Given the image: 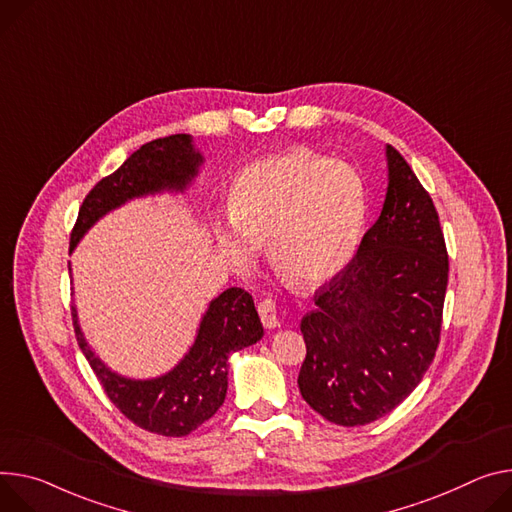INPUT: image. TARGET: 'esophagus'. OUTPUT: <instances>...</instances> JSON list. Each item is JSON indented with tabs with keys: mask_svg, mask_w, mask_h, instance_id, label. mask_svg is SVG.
<instances>
[{
	"mask_svg": "<svg viewBox=\"0 0 512 512\" xmlns=\"http://www.w3.org/2000/svg\"><path fill=\"white\" fill-rule=\"evenodd\" d=\"M257 310H259V316H261V322H263L265 329L280 327V316H277V308H275L273 300H269V298L261 300Z\"/></svg>",
	"mask_w": 512,
	"mask_h": 512,
	"instance_id": "34e87169",
	"label": "esophagus"
}]
</instances>
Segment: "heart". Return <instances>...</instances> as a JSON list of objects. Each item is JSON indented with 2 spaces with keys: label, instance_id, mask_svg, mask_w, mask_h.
I'll return each mask as SVG.
<instances>
[{
  "label": "heart",
  "instance_id": "obj_1",
  "mask_svg": "<svg viewBox=\"0 0 512 512\" xmlns=\"http://www.w3.org/2000/svg\"><path fill=\"white\" fill-rule=\"evenodd\" d=\"M230 212V222L216 224V245L228 267L251 271L267 241L277 273L298 288H316L353 257L365 192L351 165L290 149L239 175Z\"/></svg>",
  "mask_w": 512,
  "mask_h": 512
}]
</instances>
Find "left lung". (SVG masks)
<instances>
[{
	"label": "left lung",
	"instance_id": "8db88e82",
	"mask_svg": "<svg viewBox=\"0 0 512 512\" xmlns=\"http://www.w3.org/2000/svg\"><path fill=\"white\" fill-rule=\"evenodd\" d=\"M386 157L380 218L300 324V394L341 427L392 412L423 380L441 337L449 257L439 214L404 157L390 145Z\"/></svg>",
	"mask_w": 512,
	"mask_h": 512
}]
</instances>
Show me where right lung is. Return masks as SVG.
<instances>
[{"instance_id": "1", "label": "right lung", "mask_w": 512, "mask_h": 512, "mask_svg": "<svg viewBox=\"0 0 512 512\" xmlns=\"http://www.w3.org/2000/svg\"><path fill=\"white\" fill-rule=\"evenodd\" d=\"M202 155L194 151L190 134L157 138L134 151L112 175L98 181L85 196L71 230V247L106 212L132 198L163 190L183 192L196 177ZM79 349L94 369L112 404L149 433L185 437L216 414L228 388V357L263 337L253 296L243 288H228L206 310L196 343L171 371L155 380H128L108 369L89 349L71 310Z\"/></svg>"}]
</instances>
